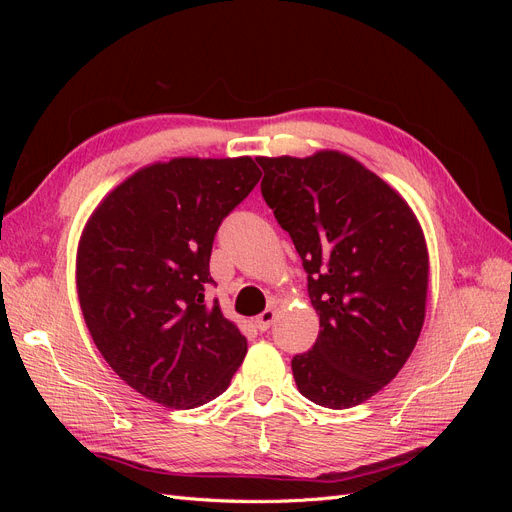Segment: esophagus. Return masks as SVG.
<instances>
[{
  "label": "esophagus",
  "mask_w": 512,
  "mask_h": 512,
  "mask_svg": "<svg viewBox=\"0 0 512 512\" xmlns=\"http://www.w3.org/2000/svg\"><path fill=\"white\" fill-rule=\"evenodd\" d=\"M273 322H275V309H273V307L265 309V312L258 314V316L254 318V324H256L258 331H267Z\"/></svg>",
  "instance_id": "34e87169"
}]
</instances>
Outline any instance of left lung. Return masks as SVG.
<instances>
[{"mask_svg":"<svg viewBox=\"0 0 512 512\" xmlns=\"http://www.w3.org/2000/svg\"><path fill=\"white\" fill-rule=\"evenodd\" d=\"M260 192L297 247L320 333L292 376L331 410L363 404L412 354L425 320L423 230L391 185L339 151L256 158Z\"/></svg>","mask_w":512,"mask_h":512,"instance_id":"8db88e82","label":"left lung"}]
</instances>
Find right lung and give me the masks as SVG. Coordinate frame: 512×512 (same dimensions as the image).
<instances>
[{"label": "right lung", "mask_w": 512, "mask_h": 512, "mask_svg": "<svg viewBox=\"0 0 512 512\" xmlns=\"http://www.w3.org/2000/svg\"><path fill=\"white\" fill-rule=\"evenodd\" d=\"M260 175L247 156L151 164L83 230L76 288L87 329L115 374L160 406L207 404L243 363L245 337L205 288L215 232Z\"/></svg>", "instance_id": "add662e5"}]
</instances>
